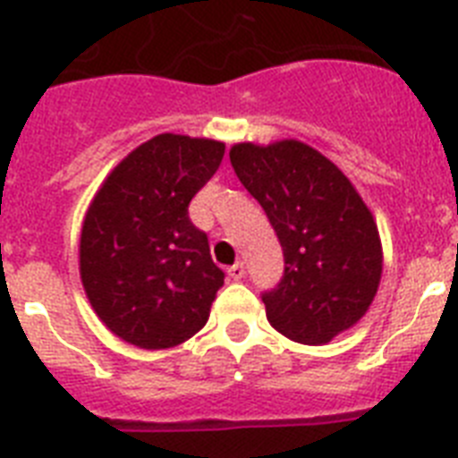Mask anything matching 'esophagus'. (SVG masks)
<instances>
[{
  "label": "esophagus",
  "instance_id": "esophagus-1",
  "mask_svg": "<svg viewBox=\"0 0 458 458\" xmlns=\"http://www.w3.org/2000/svg\"><path fill=\"white\" fill-rule=\"evenodd\" d=\"M243 276H245L243 262H236V264H232V267H229V278H233V281H241Z\"/></svg>",
  "mask_w": 458,
  "mask_h": 458
}]
</instances>
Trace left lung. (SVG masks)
Masks as SVG:
<instances>
[{"label":"left lung","instance_id":"8db88e82","mask_svg":"<svg viewBox=\"0 0 458 458\" xmlns=\"http://www.w3.org/2000/svg\"><path fill=\"white\" fill-rule=\"evenodd\" d=\"M281 241L285 271L262 294L271 327L320 346L368 313L384 269L377 222L330 158L300 140L238 142L229 152Z\"/></svg>","mask_w":458,"mask_h":458}]
</instances>
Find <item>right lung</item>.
Wrapping results in <instances>:
<instances>
[{
    "mask_svg": "<svg viewBox=\"0 0 458 458\" xmlns=\"http://www.w3.org/2000/svg\"><path fill=\"white\" fill-rule=\"evenodd\" d=\"M225 142L161 133L128 154L86 210L79 274L98 318L138 349H170L208 323L225 274L189 201L215 175Z\"/></svg>",
    "mask_w": 458,
    "mask_h": 458,
    "instance_id": "obj_1",
    "label": "right lung"
}]
</instances>
